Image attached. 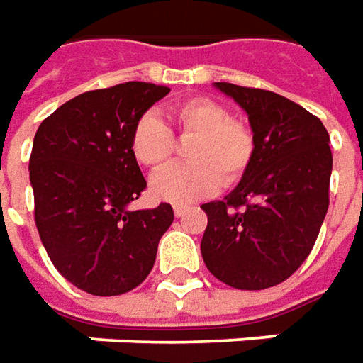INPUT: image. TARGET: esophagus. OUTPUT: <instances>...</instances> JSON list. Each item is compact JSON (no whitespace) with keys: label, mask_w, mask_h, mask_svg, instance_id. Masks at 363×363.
<instances>
[{"label":"esophagus","mask_w":363,"mask_h":363,"mask_svg":"<svg viewBox=\"0 0 363 363\" xmlns=\"http://www.w3.org/2000/svg\"><path fill=\"white\" fill-rule=\"evenodd\" d=\"M184 211H186V207L184 206H174V215H176V217H182Z\"/></svg>","instance_id":"1"}]
</instances>
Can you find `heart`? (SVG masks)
Here are the masks:
<instances>
[{"instance_id": "1", "label": "heart", "mask_w": 363, "mask_h": 363, "mask_svg": "<svg viewBox=\"0 0 363 363\" xmlns=\"http://www.w3.org/2000/svg\"><path fill=\"white\" fill-rule=\"evenodd\" d=\"M179 138L186 146L187 164L160 172L150 182L152 196L172 203H189L213 194L223 182H239L255 156V138L249 126L229 118L221 102L189 99L169 110ZM130 152L140 166L162 169L176 152L174 136L156 114H142L130 132Z\"/></svg>"}]
</instances>
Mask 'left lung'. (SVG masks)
Masks as SVG:
<instances>
[{
	"mask_svg": "<svg viewBox=\"0 0 363 363\" xmlns=\"http://www.w3.org/2000/svg\"><path fill=\"white\" fill-rule=\"evenodd\" d=\"M215 89L247 112L255 156L229 196L201 206V257L225 284L262 291L286 281L316 243L330 203V136L320 118L277 92L231 82Z\"/></svg>",
	"mask_w": 363,
	"mask_h": 363,
	"instance_id": "1",
	"label": "left lung"
}]
</instances>
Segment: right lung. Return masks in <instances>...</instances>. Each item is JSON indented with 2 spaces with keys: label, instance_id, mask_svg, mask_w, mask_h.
Returning <instances> with one entry per match:
<instances>
[{
  "label": "right lung",
  "instance_id": "right-lung-1",
  "mask_svg": "<svg viewBox=\"0 0 363 363\" xmlns=\"http://www.w3.org/2000/svg\"><path fill=\"white\" fill-rule=\"evenodd\" d=\"M169 89L122 82L82 92L37 128L29 160L35 225L69 282L94 296L136 289L174 221L169 203L130 211L146 179L130 152L134 122Z\"/></svg>",
  "mask_w": 363,
  "mask_h": 363
}]
</instances>
